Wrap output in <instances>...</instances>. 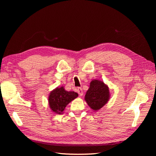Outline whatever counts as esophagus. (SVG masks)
I'll return each instance as SVG.
<instances>
[{"mask_svg": "<svg viewBox=\"0 0 156 156\" xmlns=\"http://www.w3.org/2000/svg\"><path fill=\"white\" fill-rule=\"evenodd\" d=\"M77 93L79 94V95L80 96H82L83 95V90H82L81 88H77Z\"/></svg>", "mask_w": 156, "mask_h": 156, "instance_id": "esophagus-1", "label": "esophagus"}]
</instances>
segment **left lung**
I'll return each mask as SVG.
<instances>
[{
	"mask_svg": "<svg viewBox=\"0 0 156 156\" xmlns=\"http://www.w3.org/2000/svg\"><path fill=\"white\" fill-rule=\"evenodd\" d=\"M110 92L103 81L94 79L90 83L84 100L88 105L94 111L100 110L109 100Z\"/></svg>",
	"mask_w": 156,
	"mask_h": 156,
	"instance_id": "left-lung-1",
	"label": "left lung"
}]
</instances>
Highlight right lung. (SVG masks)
I'll use <instances>...</instances> for the list:
<instances>
[{
    "label": "right lung",
    "instance_id": "add662e5",
    "mask_svg": "<svg viewBox=\"0 0 156 156\" xmlns=\"http://www.w3.org/2000/svg\"><path fill=\"white\" fill-rule=\"evenodd\" d=\"M78 94L73 91H66L64 87H56L52 90L48 98L49 105L53 112L62 114L66 107L77 98Z\"/></svg>",
    "mask_w": 156,
    "mask_h": 156
}]
</instances>
